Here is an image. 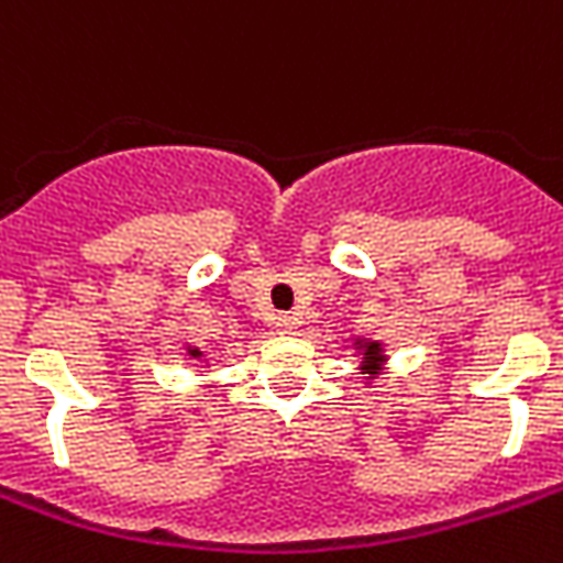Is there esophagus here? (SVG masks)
I'll list each match as a JSON object with an SVG mask.
<instances>
[{
  "label": "esophagus",
  "mask_w": 563,
  "mask_h": 563,
  "mask_svg": "<svg viewBox=\"0 0 563 563\" xmlns=\"http://www.w3.org/2000/svg\"><path fill=\"white\" fill-rule=\"evenodd\" d=\"M277 330H280V333H295V318L291 316L277 318Z\"/></svg>",
  "instance_id": "34e87169"
}]
</instances>
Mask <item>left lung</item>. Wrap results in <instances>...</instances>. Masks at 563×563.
<instances>
[{
  "mask_svg": "<svg viewBox=\"0 0 563 563\" xmlns=\"http://www.w3.org/2000/svg\"><path fill=\"white\" fill-rule=\"evenodd\" d=\"M362 360H365V368H368V374H376L379 362H383V347H379L376 342L365 344V353H362Z\"/></svg>",
  "mask_w": 563,
  "mask_h": 563,
  "instance_id": "8db88e82",
  "label": "left lung"
}]
</instances>
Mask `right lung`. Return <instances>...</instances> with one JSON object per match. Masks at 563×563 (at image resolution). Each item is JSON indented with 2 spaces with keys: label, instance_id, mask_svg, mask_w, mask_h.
Wrapping results in <instances>:
<instances>
[{
  "label": "right lung",
  "instance_id": "1",
  "mask_svg": "<svg viewBox=\"0 0 563 563\" xmlns=\"http://www.w3.org/2000/svg\"><path fill=\"white\" fill-rule=\"evenodd\" d=\"M189 356H192V360H198V356H201V351H189Z\"/></svg>",
  "mask_w": 563,
  "mask_h": 563
}]
</instances>
